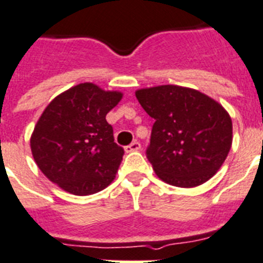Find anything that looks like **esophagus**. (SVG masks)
Listing matches in <instances>:
<instances>
[{
    "label": "esophagus",
    "mask_w": 263,
    "mask_h": 263,
    "mask_svg": "<svg viewBox=\"0 0 263 263\" xmlns=\"http://www.w3.org/2000/svg\"><path fill=\"white\" fill-rule=\"evenodd\" d=\"M138 150H140V143H139L138 140H134L131 144L125 146V151H127V153H132V151H138Z\"/></svg>",
    "instance_id": "obj_1"
}]
</instances>
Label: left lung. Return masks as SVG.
I'll return each mask as SVG.
<instances>
[{
	"mask_svg": "<svg viewBox=\"0 0 263 263\" xmlns=\"http://www.w3.org/2000/svg\"><path fill=\"white\" fill-rule=\"evenodd\" d=\"M153 117L147 159L162 181L180 187L206 182L226 161L232 143V121L208 96L176 85L136 91Z\"/></svg>",
	"mask_w": 263,
	"mask_h": 263,
	"instance_id": "1",
	"label": "left lung"
}]
</instances>
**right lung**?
Segmentation results:
<instances>
[{
    "label": "right lung",
    "instance_id": "right-lung-1",
    "mask_svg": "<svg viewBox=\"0 0 263 263\" xmlns=\"http://www.w3.org/2000/svg\"><path fill=\"white\" fill-rule=\"evenodd\" d=\"M121 97L86 82L48 104L31 138L33 159L48 180L77 196L97 193L112 182L124 148L115 143L105 116Z\"/></svg>",
    "mask_w": 263,
    "mask_h": 263
}]
</instances>
